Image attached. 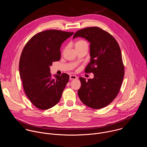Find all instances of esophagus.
<instances>
[{
	"mask_svg": "<svg viewBox=\"0 0 147 147\" xmlns=\"http://www.w3.org/2000/svg\"><path fill=\"white\" fill-rule=\"evenodd\" d=\"M78 79V77L75 75H70L69 76V79L70 80H75V79Z\"/></svg>",
	"mask_w": 147,
	"mask_h": 147,
	"instance_id": "1",
	"label": "esophagus"
}]
</instances>
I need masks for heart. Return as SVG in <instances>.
<instances>
[{"label":"heart","mask_w":147,"mask_h":147,"mask_svg":"<svg viewBox=\"0 0 147 147\" xmlns=\"http://www.w3.org/2000/svg\"><path fill=\"white\" fill-rule=\"evenodd\" d=\"M88 43L86 41L83 40H80L75 43V46L76 49H80L81 47H83L84 46H88Z\"/></svg>","instance_id":"obj_1"}]
</instances>
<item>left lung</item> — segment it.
I'll list each match as a JSON object with an SVG mask.
<instances>
[{
	"label": "left lung",
	"instance_id": "1",
	"mask_svg": "<svg viewBox=\"0 0 147 147\" xmlns=\"http://www.w3.org/2000/svg\"><path fill=\"white\" fill-rule=\"evenodd\" d=\"M85 38L90 42V62L85 73L94 78L80 77L78 96L87 106L100 109L110 104L117 96L125 75L120 47L114 37L99 27H88L77 31L73 38Z\"/></svg>",
	"mask_w": 147,
	"mask_h": 147
}]
</instances>
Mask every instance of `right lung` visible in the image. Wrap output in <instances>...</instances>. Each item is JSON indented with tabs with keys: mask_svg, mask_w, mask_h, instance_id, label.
Wrapping results in <instances>:
<instances>
[{
	"mask_svg": "<svg viewBox=\"0 0 147 147\" xmlns=\"http://www.w3.org/2000/svg\"><path fill=\"white\" fill-rule=\"evenodd\" d=\"M74 32L50 29L33 36L25 45L19 62L20 76L24 92L33 105L46 110L57 105L69 76L50 73V66L61 59L62 43Z\"/></svg>",
	"mask_w": 147,
	"mask_h": 147,
	"instance_id": "obj_1",
	"label": "right lung"
}]
</instances>
